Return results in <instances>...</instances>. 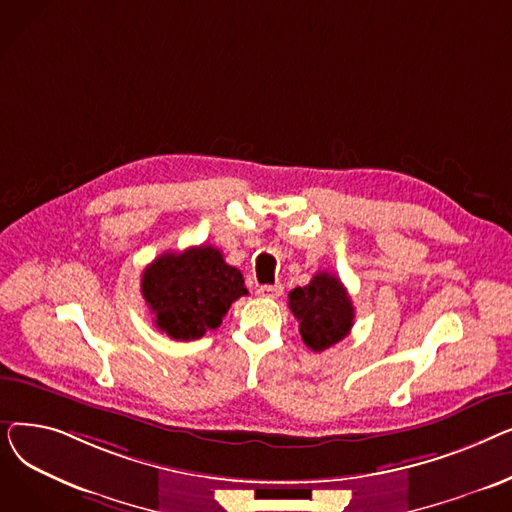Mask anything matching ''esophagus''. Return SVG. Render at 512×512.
Here are the masks:
<instances>
[{"mask_svg":"<svg viewBox=\"0 0 512 512\" xmlns=\"http://www.w3.org/2000/svg\"><path fill=\"white\" fill-rule=\"evenodd\" d=\"M282 292H284V286H282V284L259 286V288H257V294H259V297H263V299H278V297H282Z\"/></svg>","mask_w":512,"mask_h":512,"instance_id":"1","label":"esophagus"}]
</instances>
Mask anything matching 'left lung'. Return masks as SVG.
I'll return each mask as SVG.
<instances>
[{
  "label": "left lung",
  "mask_w": 512,
  "mask_h": 512,
  "mask_svg": "<svg viewBox=\"0 0 512 512\" xmlns=\"http://www.w3.org/2000/svg\"><path fill=\"white\" fill-rule=\"evenodd\" d=\"M288 307L299 321L303 342L313 353L338 344L348 336L355 321V307L340 278L319 272L307 286L288 294Z\"/></svg>",
  "instance_id": "left-lung-1"
}]
</instances>
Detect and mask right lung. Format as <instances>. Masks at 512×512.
<instances>
[{"label": "right lung", "mask_w": 512, "mask_h": 512, "mask_svg": "<svg viewBox=\"0 0 512 512\" xmlns=\"http://www.w3.org/2000/svg\"><path fill=\"white\" fill-rule=\"evenodd\" d=\"M141 292L157 330L180 342L220 328L230 305L249 294L242 274L211 245L159 255L145 267Z\"/></svg>", "instance_id": "obj_1"}]
</instances>
